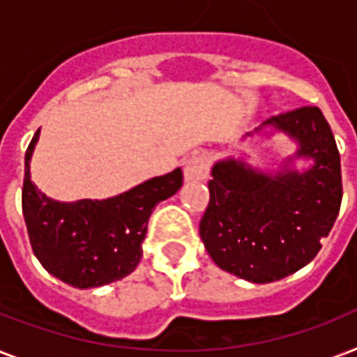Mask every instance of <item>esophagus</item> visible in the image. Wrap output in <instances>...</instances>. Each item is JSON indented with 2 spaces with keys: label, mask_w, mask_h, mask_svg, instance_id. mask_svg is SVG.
<instances>
[{
  "label": "esophagus",
  "mask_w": 357,
  "mask_h": 357,
  "mask_svg": "<svg viewBox=\"0 0 357 357\" xmlns=\"http://www.w3.org/2000/svg\"><path fill=\"white\" fill-rule=\"evenodd\" d=\"M209 174V157L206 153H195L185 161L183 176L187 181H202Z\"/></svg>",
  "instance_id": "obj_1"
}]
</instances>
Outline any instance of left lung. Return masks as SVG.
Instances as JSON below:
<instances>
[{
    "label": "left lung",
    "mask_w": 357,
    "mask_h": 357,
    "mask_svg": "<svg viewBox=\"0 0 357 357\" xmlns=\"http://www.w3.org/2000/svg\"><path fill=\"white\" fill-rule=\"evenodd\" d=\"M274 131L296 142L294 155L272 172L241 157L215 162L209 206L200 220V237L211 259L252 283L278 282L307 265L333 228L343 198L337 144L321 109L278 114L254 133ZM294 158L312 165L296 171Z\"/></svg>",
    "instance_id": "8db88e82"
}]
</instances>
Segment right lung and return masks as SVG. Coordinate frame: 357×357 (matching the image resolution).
Here are the masks:
<instances>
[{"instance_id": "1", "label": "right lung", "mask_w": 357, "mask_h": 357, "mask_svg": "<svg viewBox=\"0 0 357 357\" xmlns=\"http://www.w3.org/2000/svg\"><path fill=\"white\" fill-rule=\"evenodd\" d=\"M36 131L25 151L22 211L31 246L52 276L77 289L102 287L135 271L153 207L179 190L181 168L107 200L57 202L31 181Z\"/></svg>"}]
</instances>
